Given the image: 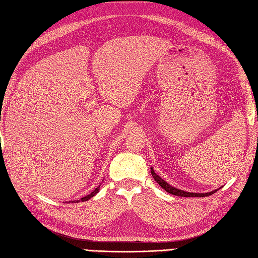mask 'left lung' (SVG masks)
Masks as SVG:
<instances>
[{"instance_id": "8db88e82", "label": "left lung", "mask_w": 258, "mask_h": 258, "mask_svg": "<svg viewBox=\"0 0 258 258\" xmlns=\"http://www.w3.org/2000/svg\"><path fill=\"white\" fill-rule=\"evenodd\" d=\"M150 172H152V175H153V177H154V179L155 181H156L160 186H162L165 191L166 192H168V193H171V194H173V196H177V197H187V198H189V197H194V198H203V197H209V196H211V194H213V193H216L218 189H213L212 192H209V193H189V192H185V191H182V189H179V188H175V187H173V186H171L169 185L168 183H166L164 181V179L162 178V177H159L158 175L154 172V169H153V167H150Z\"/></svg>"}]
</instances>
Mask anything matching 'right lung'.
Segmentation results:
<instances>
[{
    "label": "right lung",
    "instance_id": "add662e5",
    "mask_svg": "<svg viewBox=\"0 0 258 258\" xmlns=\"http://www.w3.org/2000/svg\"><path fill=\"white\" fill-rule=\"evenodd\" d=\"M99 191H100V185H99L98 187H96L93 192H91V193L89 194V196H86V197H84V198H82V199H81V201H82V202H84V201L90 200V199H91V198H93V197L95 196V194L98 193ZM77 202H79V200H77Z\"/></svg>",
    "mask_w": 258,
    "mask_h": 258
}]
</instances>
